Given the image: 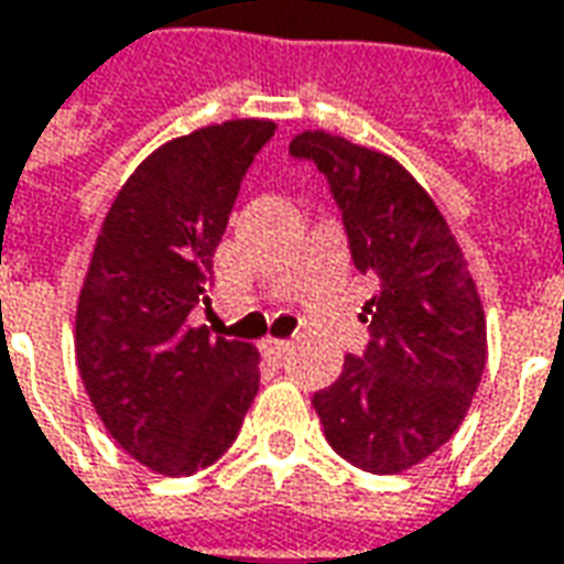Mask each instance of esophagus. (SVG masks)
Listing matches in <instances>:
<instances>
[{
	"instance_id": "34e87169",
	"label": "esophagus",
	"mask_w": 564,
	"mask_h": 564,
	"mask_svg": "<svg viewBox=\"0 0 564 564\" xmlns=\"http://www.w3.org/2000/svg\"><path fill=\"white\" fill-rule=\"evenodd\" d=\"M291 341L285 338H263L260 341V350H263V357H270V360H282L285 354H289Z\"/></svg>"
}]
</instances>
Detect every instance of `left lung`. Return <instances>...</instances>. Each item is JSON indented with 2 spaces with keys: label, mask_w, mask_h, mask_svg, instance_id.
I'll return each instance as SVG.
<instances>
[{
  "label": "left lung",
  "mask_w": 564,
  "mask_h": 564,
  "mask_svg": "<svg viewBox=\"0 0 564 564\" xmlns=\"http://www.w3.org/2000/svg\"><path fill=\"white\" fill-rule=\"evenodd\" d=\"M289 151L326 176L354 267L379 285L360 316L366 354H347L313 410L347 463L397 475L466 419L487 362L481 297L444 214L394 158L323 130L297 132Z\"/></svg>",
  "instance_id": "1"
}]
</instances>
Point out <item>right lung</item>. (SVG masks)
Returning <instances> with one entry per match:
<instances>
[{"label":"right lung","mask_w":564,"mask_h":564,"mask_svg":"<svg viewBox=\"0 0 564 564\" xmlns=\"http://www.w3.org/2000/svg\"><path fill=\"white\" fill-rule=\"evenodd\" d=\"M273 120L180 135L135 167L93 248L77 304V366L98 419L161 475H192L232 447L260 388L251 344L192 323L214 251Z\"/></svg>","instance_id":"add662e5"}]
</instances>
